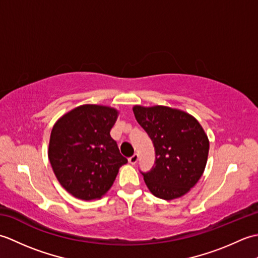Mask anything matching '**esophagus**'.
Returning <instances> with one entry per match:
<instances>
[{
  "label": "esophagus",
  "mask_w": 258,
  "mask_h": 258,
  "mask_svg": "<svg viewBox=\"0 0 258 258\" xmlns=\"http://www.w3.org/2000/svg\"><path fill=\"white\" fill-rule=\"evenodd\" d=\"M138 161H139V155L138 154H134L133 156H131L130 158H128V162L132 164V165H134V164H136L138 163Z\"/></svg>",
  "instance_id": "34e87169"
}]
</instances>
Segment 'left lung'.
I'll use <instances>...</instances> for the list:
<instances>
[{"mask_svg":"<svg viewBox=\"0 0 258 258\" xmlns=\"http://www.w3.org/2000/svg\"><path fill=\"white\" fill-rule=\"evenodd\" d=\"M133 112L155 149V165L143 173L145 184L158 199L185 195L202 177L210 142L194 116L180 109L135 105Z\"/></svg>","mask_w":258,"mask_h":258,"instance_id":"8db88e82","label":"left lung"}]
</instances>
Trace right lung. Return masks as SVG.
<instances>
[{"label":"right lung","mask_w":258,"mask_h":258,"mask_svg":"<svg viewBox=\"0 0 258 258\" xmlns=\"http://www.w3.org/2000/svg\"><path fill=\"white\" fill-rule=\"evenodd\" d=\"M117 116L113 107L85 104L54 124L48 160L59 184L76 199H101L127 163L109 134Z\"/></svg>","instance_id":"add662e5"}]
</instances>
